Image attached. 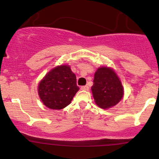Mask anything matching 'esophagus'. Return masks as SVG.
Instances as JSON below:
<instances>
[{"label":"esophagus","mask_w":159,"mask_h":159,"mask_svg":"<svg viewBox=\"0 0 159 159\" xmlns=\"http://www.w3.org/2000/svg\"><path fill=\"white\" fill-rule=\"evenodd\" d=\"M81 89L82 90H86V91H88L89 90V87L87 85H85V86H82L81 87Z\"/></svg>","instance_id":"esophagus-1"}]
</instances>
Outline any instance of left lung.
Here are the masks:
<instances>
[{
    "label": "left lung",
    "instance_id": "1",
    "mask_svg": "<svg viewBox=\"0 0 159 159\" xmlns=\"http://www.w3.org/2000/svg\"><path fill=\"white\" fill-rule=\"evenodd\" d=\"M91 90L95 102L103 109L115 106L124 94L123 87L117 75L112 69L106 66L96 70Z\"/></svg>",
    "mask_w": 159,
    "mask_h": 159
}]
</instances>
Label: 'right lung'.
<instances>
[{"mask_svg":"<svg viewBox=\"0 0 159 159\" xmlns=\"http://www.w3.org/2000/svg\"><path fill=\"white\" fill-rule=\"evenodd\" d=\"M78 90L75 75L67 65L52 69L39 82L38 87L43 103L54 110H61L69 105Z\"/></svg>","mask_w":159,"mask_h":159,"instance_id":"1","label":"right lung"}]
</instances>
